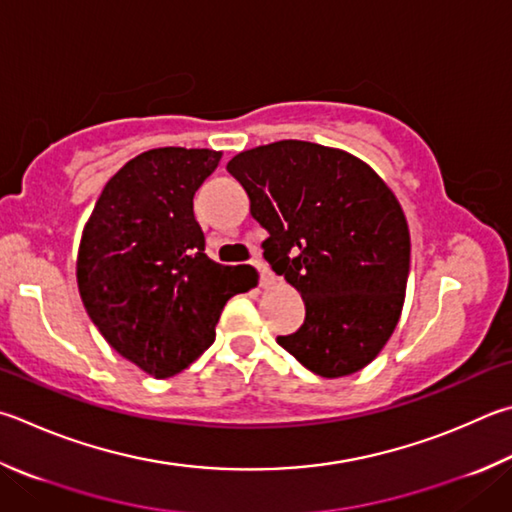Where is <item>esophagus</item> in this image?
<instances>
[{"mask_svg":"<svg viewBox=\"0 0 512 512\" xmlns=\"http://www.w3.org/2000/svg\"><path fill=\"white\" fill-rule=\"evenodd\" d=\"M253 266L259 271V280H262L264 286H268V284L273 282V275H271V271H268V266L264 262H259V259H255Z\"/></svg>","mask_w":512,"mask_h":512,"instance_id":"esophagus-1","label":"esophagus"}]
</instances>
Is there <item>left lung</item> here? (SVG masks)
Instances as JSON below:
<instances>
[{
    "label": "left lung",
    "mask_w": 512,
    "mask_h": 512,
    "mask_svg": "<svg viewBox=\"0 0 512 512\" xmlns=\"http://www.w3.org/2000/svg\"><path fill=\"white\" fill-rule=\"evenodd\" d=\"M228 172L268 230L266 262L306 306L302 327L277 342L322 378L367 367L392 338L410 275L396 194L358 156L306 141L239 152Z\"/></svg>",
    "instance_id": "1"
}]
</instances>
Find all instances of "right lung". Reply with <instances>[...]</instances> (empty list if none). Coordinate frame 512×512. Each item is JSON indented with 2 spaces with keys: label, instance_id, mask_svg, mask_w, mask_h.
I'll list each match as a JSON object with an SVG mask.
<instances>
[{
  "label": "right lung",
  "instance_id": "add662e5",
  "mask_svg": "<svg viewBox=\"0 0 512 512\" xmlns=\"http://www.w3.org/2000/svg\"><path fill=\"white\" fill-rule=\"evenodd\" d=\"M221 152L156 147L107 181L82 230V304L111 349L154 378L197 360L232 295L250 288L237 266L206 255L192 199Z\"/></svg>",
  "mask_w": 512,
  "mask_h": 512
}]
</instances>
